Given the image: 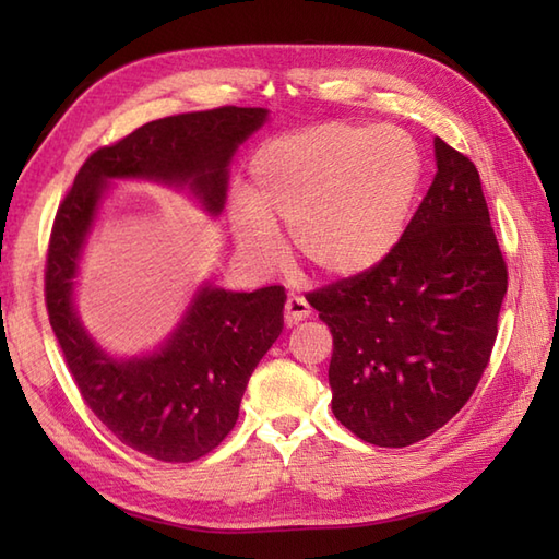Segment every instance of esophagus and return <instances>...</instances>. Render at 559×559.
<instances>
[{"instance_id":"esophagus-1","label":"esophagus","mask_w":559,"mask_h":559,"mask_svg":"<svg viewBox=\"0 0 559 559\" xmlns=\"http://www.w3.org/2000/svg\"><path fill=\"white\" fill-rule=\"evenodd\" d=\"M310 314H312V307L305 298H300V295H290V298L286 300V322H288V326L300 324L302 319H307Z\"/></svg>"}]
</instances>
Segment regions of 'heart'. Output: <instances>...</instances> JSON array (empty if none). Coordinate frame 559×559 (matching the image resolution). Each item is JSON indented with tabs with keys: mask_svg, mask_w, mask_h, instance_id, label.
Instances as JSON below:
<instances>
[{
	"mask_svg": "<svg viewBox=\"0 0 559 559\" xmlns=\"http://www.w3.org/2000/svg\"><path fill=\"white\" fill-rule=\"evenodd\" d=\"M420 182V151L401 129L319 124L254 151L230 225L257 259L276 257L273 228H290L295 257L317 276L362 278L396 252Z\"/></svg>",
	"mask_w": 559,
	"mask_h": 559,
	"instance_id": "heart-1",
	"label": "heart"
}]
</instances>
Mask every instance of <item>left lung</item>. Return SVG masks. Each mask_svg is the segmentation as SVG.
I'll return each mask as SVG.
<instances>
[{"label": "left lung", "instance_id": "8db88e82", "mask_svg": "<svg viewBox=\"0 0 559 559\" xmlns=\"http://www.w3.org/2000/svg\"><path fill=\"white\" fill-rule=\"evenodd\" d=\"M437 175L382 266L307 300L331 329V411L374 447H408L466 406L497 338L507 264L478 168L435 139Z\"/></svg>", "mask_w": 559, "mask_h": 559}]
</instances>
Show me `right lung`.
<instances>
[{
	"instance_id": "obj_1",
	"label": "right lung",
	"mask_w": 559,
	"mask_h": 559,
	"mask_svg": "<svg viewBox=\"0 0 559 559\" xmlns=\"http://www.w3.org/2000/svg\"><path fill=\"white\" fill-rule=\"evenodd\" d=\"M266 115L264 108L225 105L153 120L93 151L57 209L45 261L50 326L86 406L127 447L151 459L197 461L230 435L249 377L281 336L286 288L230 293L204 286L158 353L115 360L86 334L71 300L83 242L105 182L115 177L189 187L218 216L233 153Z\"/></svg>"
}]
</instances>
